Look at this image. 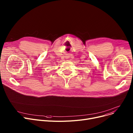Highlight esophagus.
I'll list each match as a JSON object with an SVG mask.
<instances>
[{
    "label": "esophagus",
    "mask_w": 133,
    "mask_h": 133,
    "mask_svg": "<svg viewBox=\"0 0 133 133\" xmlns=\"http://www.w3.org/2000/svg\"><path fill=\"white\" fill-rule=\"evenodd\" d=\"M71 55L72 54L71 53H67L65 55V58L66 59H68V58H70L71 57Z\"/></svg>",
    "instance_id": "obj_1"
}]
</instances>
